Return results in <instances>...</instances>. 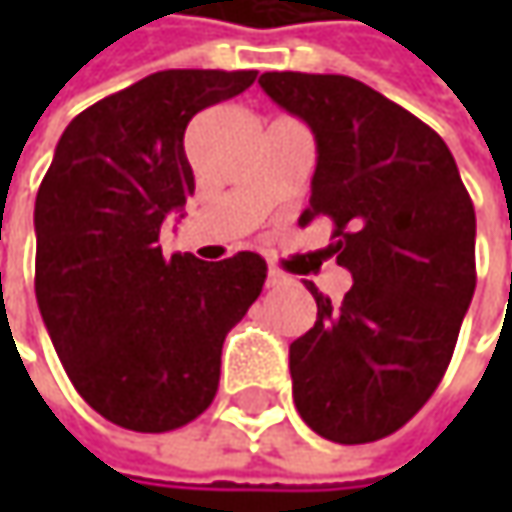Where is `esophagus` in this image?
Segmentation results:
<instances>
[{
	"instance_id": "obj_1",
	"label": "esophagus",
	"mask_w": 512,
	"mask_h": 512,
	"mask_svg": "<svg viewBox=\"0 0 512 512\" xmlns=\"http://www.w3.org/2000/svg\"><path fill=\"white\" fill-rule=\"evenodd\" d=\"M287 282V276L282 270H276V267H270L267 270V287H282Z\"/></svg>"
}]
</instances>
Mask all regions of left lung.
<instances>
[{"mask_svg": "<svg viewBox=\"0 0 512 512\" xmlns=\"http://www.w3.org/2000/svg\"><path fill=\"white\" fill-rule=\"evenodd\" d=\"M316 136L310 207L353 287L290 344L293 402L322 439L364 444L407 424L442 382L476 290V210L444 139L410 110L336 73H262Z\"/></svg>", "mask_w": 512, "mask_h": 512, "instance_id": "obj_1", "label": "left lung"}]
</instances>
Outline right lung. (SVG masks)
<instances>
[{
    "instance_id": "1",
    "label": "right lung",
    "mask_w": 512,
    "mask_h": 512,
    "mask_svg": "<svg viewBox=\"0 0 512 512\" xmlns=\"http://www.w3.org/2000/svg\"><path fill=\"white\" fill-rule=\"evenodd\" d=\"M256 70H159L70 122L36 193V302L79 396L108 422L168 433L202 416L222 344L267 265L165 256L159 230L196 190L187 122Z\"/></svg>"
}]
</instances>
